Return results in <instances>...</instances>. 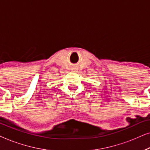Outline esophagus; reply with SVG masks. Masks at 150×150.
Here are the masks:
<instances>
[{"label":"esophagus","mask_w":150,"mask_h":150,"mask_svg":"<svg viewBox=\"0 0 150 150\" xmlns=\"http://www.w3.org/2000/svg\"><path fill=\"white\" fill-rule=\"evenodd\" d=\"M71 70L74 71H75V72H76L77 70H78V69H77L76 67H73L72 68H71Z\"/></svg>","instance_id":"esophagus-1"}]
</instances>
